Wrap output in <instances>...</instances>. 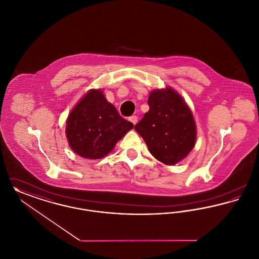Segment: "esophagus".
<instances>
[{"mask_svg": "<svg viewBox=\"0 0 259 259\" xmlns=\"http://www.w3.org/2000/svg\"><path fill=\"white\" fill-rule=\"evenodd\" d=\"M129 121H130V122H132V123L135 125V124L138 122V117H137V115H132V116H130V117H129Z\"/></svg>", "mask_w": 259, "mask_h": 259, "instance_id": "34e87169", "label": "esophagus"}]
</instances>
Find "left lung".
<instances>
[{
    "instance_id": "left-lung-1",
    "label": "left lung",
    "mask_w": 259,
    "mask_h": 259,
    "mask_svg": "<svg viewBox=\"0 0 259 259\" xmlns=\"http://www.w3.org/2000/svg\"><path fill=\"white\" fill-rule=\"evenodd\" d=\"M149 111L136 124L150 153L166 165L183 160L196 143V125L189 107L171 87L155 89L148 100Z\"/></svg>"
}]
</instances>
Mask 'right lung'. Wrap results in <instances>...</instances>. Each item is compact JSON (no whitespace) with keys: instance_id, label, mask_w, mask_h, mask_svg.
I'll use <instances>...</instances> for the list:
<instances>
[{"instance_id":"1","label":"right lung","mask_w":259,"mask_h":259,"mask_svg":"<svg viewBox=\"0 0 259 259\" xmlns=\"http://www.w3.org/2000/svg\"><path fill=\"white\" fill-rule=\"evenodd\" d=\"M133 126L119 115L102 90L91 89L69 114L66 137L77 155L100 159L108 155Z\"/></svg>"}]
</instances>
